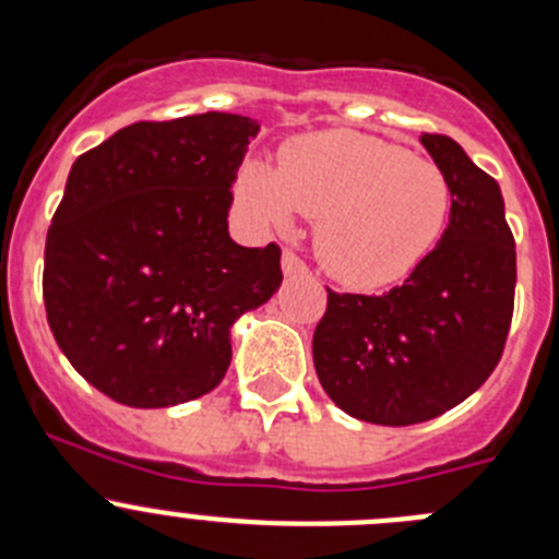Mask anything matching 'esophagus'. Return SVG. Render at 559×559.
<instances>
[{
  "label": "esophagus",
  "mask_w": 559,
  "mask_h": 559,
  "mask_svg": "<svg viewBox=\"0 0 559 559\" xmlns=\"http://www.w3.org/2000/svg\"><path fill=\"white\" fill-rule=\"evenodd\" d=\"M281 270H284L286 278H297V275H308L306 262H302V259L297 257L295 251H284V257H281Z\"/></svg>",
  "instance_id": "1"
}]
</instances>
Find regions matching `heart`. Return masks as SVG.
<instances>
[{"label":"heart","instance_id":"b5f03b06","mask_svg":"<svg viewBox=\"0 0 559 559\" xmlns=\"http://www.w3.org/2000/svg\"><path fill=\"white\" fill-rule=\"evenodd\" d=\"M238 197L270 227H292L297 213L319 218L316 253L332 278L354 289L408 278L452 213V186L436 162L352 129L292 140L278 167L246 162Z\"/></svg>","mask_w":559,"mask_h":559}]
</instances>
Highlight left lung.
<instances>
[{"label":"left lung","instance_id":"1","mask_svg":"<svg viewBox=\"0 0 559 559\" xmlns=\"http://www.w3.org/2000/svg\"><path fill=\"white\" fill-rule=\"evenodd\" d=\"M421 145L452 186V213L430 257L386 295L326 297L313 365L332 403L370 425L436 419L498 365L514 313L516 248L498 180L447 134Z\"/></svg>","mask_w":559,"mask_h":559}]
</instances>
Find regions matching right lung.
<instances>
[{
  "label": "right lung",
  "mask_w": 559,
  "mask_h": 559,
  "mask_svg": "<svg viewBox=\"0 0 559 559\" xmlns=\"http://www.w3.org/2000/svg\"><path fill=\"white\" fill-rule=\"evenodd\" d=\"M259 121L202 112L140 121L78 156L45 240L56 343L129 408L222 384L233 326L278 292L281 248L229 238L235 173Z\"/></svg>",
  "instance_id": "right-lung-1"
}]
</instances>
